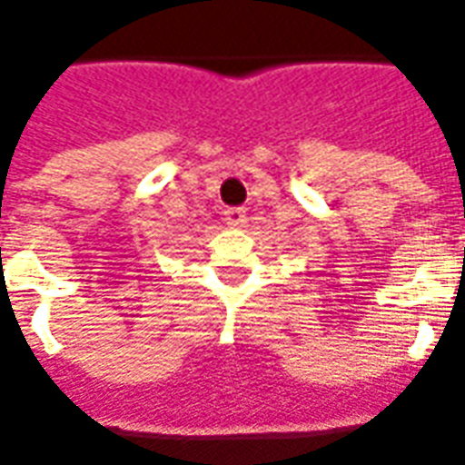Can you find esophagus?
Returning a JSON list of instances; mask_svg holds the SVG:
<instances>
[{
    "mask_svg": "<svg viewBox=\"0 0 465 465\" xmlns=\"http://www.w3.org/2000/svg\"><path fill=\"white\" fill-rule=\"evenodd\" d=\"M223 222L233 226V229H242L243 223H246V209L243 206H232V209H226L223 212Z\"/></svg>",
    "mask_w": 465,
    "mask_h": 465,
    "instance_id": "34e87169",
    "label": "esophagus"
}]
</instances>
